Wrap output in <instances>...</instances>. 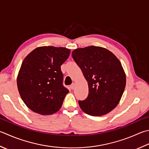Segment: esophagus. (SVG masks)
I'll use <instances>...</instances> for the list:
<instances>
[{
	"label": "esophagus",
	"instance_id": "obj_1",
	"mask_svg": "<svg viewBox=\"0 0 149 149\" xmlns=\"http://www.w3.org/2000/svg\"><path fill=\"white\" fill-rule=\"evenodd\" d=\"M75 83H72L71 85H70V88H71L72 90H74L75 88Z\"/></svg>",
	"mask_w": 149,
	"mask_h": 149
}]
</instances>
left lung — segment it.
Instances as JSON below:
<instances>
[{"label":"left lung","instance_id":"obj_1","mask_svg":"<svg viewBox=\"0 0 149 149\" xmlns=\"http://www.w3.org/2000/svg\"><path fill=\"white\" fill-rule=\"evenodd\" d=\"M72 55L88 84V97L79 101L81 110L92 116L112 111L118 104L126 85L120 61L111 52L100 46L75 49Z\"/></svg>","mask_w":149,"mask_h":149}]
</instances>
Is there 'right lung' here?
Listing matches in <instances>:
<instances>
[{
    "label": "right lung",
    "instance_id": "right-lung-1",
    "mask_svg": "<svg viewBox=\"0 0 149 149\" xmlns=\"http://www.w3.org/2000/svg\"><path fill=\"white\" fill-rule=\"evenodd\" d=\"M70 49L40 46L25 57L17 75L18 90L29 109L41 115L59 110L69 90L63 84L61 66L68 59Z\"/></svg>",
    "mask_w": 149,
    "mask_h": 149
}]
</instances>
